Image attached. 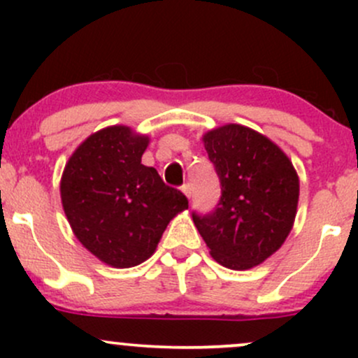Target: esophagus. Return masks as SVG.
I'll use <instances>...</instances> for the list:
<instances>
[{
    "label": "esophagus",
    "mask_w": 358,
    "mask_h": 358,
    "mask_svg": "<svg viewBox=\"0 0 358 358\" xmlns=\"http://www.w3.org/2000/svg\"><path fill=\"white\" fill-rule=\"evenodd\" d=\"M182 192L188 196V199H192V185L190 183H185L182 187Z\"/></svg>",
    "instance_id": "1"
}]
</instances>
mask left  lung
<instances>
[{"instance_id":"1","label":"left lung","mask_w":358,"mask_h":358,"mask_svg":"<svg viewBox=\"0 0 358 358\" xmlns=\"http://www.w3.org/2000/svg\"><path fill=\"white\" fill-rule=\"evenodd\" d=\"M220 182V200L192 212L212 257L229 269L261 264L286 241L296 215L299 180L293 163L268 138L241 124L203 136Z\"/></svg>"}]
</instances>
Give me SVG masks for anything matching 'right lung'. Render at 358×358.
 Instances as JSON below:
<instances>
[{"mask_svg":"<svg viewBox=\"0 0 358 358\" xmlns=\"http://www.w3.org/2000/svg\"><path fill=\"white\" fill-rule=\"evenodd\" d=\"M146 136L126 126L97 131L77 148L60 195L76 237L113 268H133L151 254L168 222L188 208L182 192L141 163Z\"/></svg>","mask_w":358,"mask_h":358,"instance_id":"1","label":"right lung"}]
</instances>
